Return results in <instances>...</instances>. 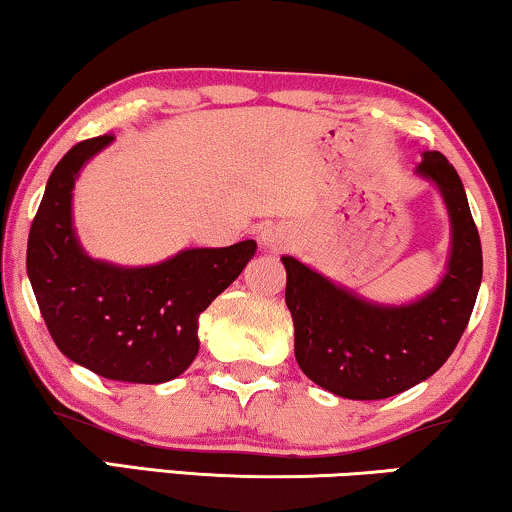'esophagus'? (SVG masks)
<instances>
[{
	"mask_svg": "<svg viewBox=\"0 0 512 512\" xmlns=\"http://www.w3.org/2000/svg\"><path fill=\"white\" fill-rule=\"evenodd\" d=\"M258 242H261L270 251H280L282 246L289 242V235H287L285 227L268 225V227H263V230H261V237H258Z\"/></svg>",
	"mask_w": 512,
	"mask_h": 512,
	"instance_id": "1",
	"label": "esophagus"
}]
</instances>
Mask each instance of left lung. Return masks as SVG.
<instances>
[{
    "instance_id": "1",
    "label": "left lung",
    "mask_w": 512,
    "mask_h": 512,
    "mask_svg": "<svg viewBox=\"0 0 512 512\" xmlns=\"http://www.w3.org/2000/svg\"><path fill=\"white\" fill-rule=\"evenodd\" d=\"M418 173L441 189L453 232L449 270L420 301L370 304L296 258L282 256L299 368L308 380L344 399H389L427 380L449 361L475 308L482 244L463 182L439 151H425Z\"/></svg>"
}]
</instances>
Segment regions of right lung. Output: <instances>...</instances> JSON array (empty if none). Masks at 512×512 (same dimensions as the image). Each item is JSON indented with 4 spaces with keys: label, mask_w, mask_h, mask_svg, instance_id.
I'll use <instances>...</instances> for the list:
<instances>
[{
    "label": "right lung",
    "mask_w": 512,
    "mask_h": 512,
    "mask_svg": "<svg viewBox=\"0 0 512 512\" xmlns=\"http://www.w3.org/2000/svg\"><path fill=\"white\" fill-rule=\"evenodd\" d=\"M111 140H82L56 163L30 225L25 266L63 356L106 380L161 384L192 365L199 313L237 280L256 242L187 249L151 268L92 261L73 232V182L82 163Z\"/></svg>",
    "instance_id": "add662e5"
}]
</instances>
